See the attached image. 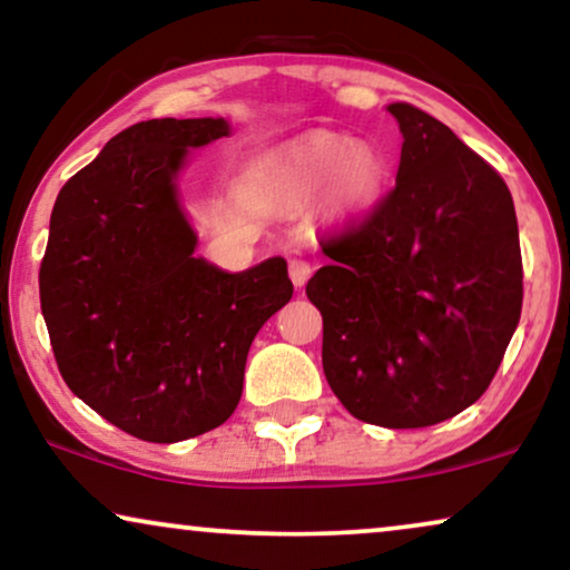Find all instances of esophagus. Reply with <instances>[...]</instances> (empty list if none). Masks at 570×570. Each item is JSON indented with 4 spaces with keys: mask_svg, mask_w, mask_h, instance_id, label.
<instances>
[{
    "mask_svg": "<svg viewBox=\"0 0 570 570\" xmlns=\"http://www.w3.org/2000/svg\"><path fill=\"white\" fill-rule=\"evenodd\" d=\"M287 272H291V279H293V285L295 287H303L308 283V277H311V264L308 262H303V259H291V264H287Z\"/></svg>",
    "mask_w": 570,
    "mask_h": 570,
    "instance_id": "1",
    "label": "esophagus"
}]
</instances>
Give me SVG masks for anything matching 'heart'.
<instances>
[{
    "label": "heart",
    "instance_id": "b5f03b06",
    "mask_svg": "<svg viewBox=\"0 0 570 570\" xmlns=\"http://www.w3.org/2000/svg\"><path fill=\"white\" fill-rule=\"evenodd\" d=\"M264 184L277 207L291 209L330 191L340 217H361L386 191L389 163L376 147L340 131H308L262 163Z\"/></svg>",
    "mask_w": 570,
    "mask_h": 570
}]
</instances>
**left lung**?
<instances>
[{
	"label": "left lung",
	"instance_id": "left-lung-1",
	"mask_svg": "<svg viewBox=\"0 0 570 570\" xmlns=\"http://www.w3.org/2000/svg\"><path fill=\"white\" fill-rule=\"evenodd\" d=\"M394 189L337 236L306 295L324 318L322 363L350 415L425 428L485 394L524 298L509 186L446 124L392 104Z\"/></svg>",
	"mask_w": 570,
	"mask_h": 570
}]
</instances>
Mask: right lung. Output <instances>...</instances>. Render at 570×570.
<instances>
[{
  "mask_svg": "<svg viewBox=\"0 0 570 570\" xmlns=\"http://www.w3.org/2000/svg\"><path fill=\"white\" fill-rule=\"evenodd\" d=\"M225 119H150L124 129L61 186L38 272L61 379L150 443L223 425L244 392L248 347L293 298L283 256L223 272L194 256L176 178Z\"/></svg>",
  "mask_w": 570,
  "mask_h": 570,
  "instance_id": "right-lung-1",
  "label": "right lung"
}]
</instances>
